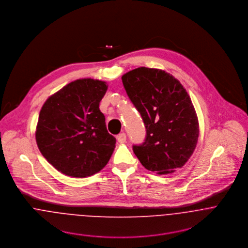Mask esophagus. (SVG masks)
<instances>
[{"label":"esophagus","mask_w":248,"mask_h":248,"mask_svg":"<svg viewBox=\"0 0 248 248\" xmlns=\"http://www.w3.org/2000/svg\"><path fill=\"white\" fill-rule=\"evenodd\" d=\"M117 140L120 143H124L126 140V135L124 133H121V134L117 135Z\"/></svg>","instance_id":"1"}]
</instances>
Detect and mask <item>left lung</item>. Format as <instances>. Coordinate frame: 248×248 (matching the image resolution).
Masks as SVG:
<instances>
[{
    "mask_svg": "<svg viewBox=\"0 0 248 248\" xmlns=\"http://www.w3.org/2000/svg\"><path fill=\"white\" fill-rule=\"evenodd\" d=\"M128 98L143 121L144 141L133 151L147 170L168 174L191 157L199 137V123L185 87L161 69L138 67L123 77Z\"/></svg>",
    "mask_w": 248,
    "mask_h": 248,
    "instance_id": "1",
    "label": "left lung"
}]
</instances>
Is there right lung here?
I'll use <instances>...</instances> for the list:
<instances>
[{
  "label": "right lung",
  "instance_id": "add662e5",
  "mask_svg": "<svg viewBox=\"0 0 248 248\" xmlns=\"http://www.w3.org/2000/svg\"><path fill=\"white\" fill-rule=\"evenodd\" d=\"M107 90L103 81L76 80L50 96L40 111L38 147L46 161L66 176H91L110 159L116 139L108 133L99 108Z\"/></svg>",
  "mask_w": 248,
  "mask_h": 248
}]
</instances>
